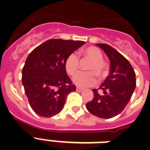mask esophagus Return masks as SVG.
I'll return each instance as SVG.
<instances>
[{
  "label": "esophagus",
  "instance_id": "34e87169",
  "mask_svg": "<svg viewBox=\"0 0 150 150\" xmlns=\"http://www.w3.org/2000/svg\"><path fill=\"white\" fill-rule=\"evenodd\" d=\"M83 90H84L83 88H79V87H76V91H83Z\"/></svg>",
  "mask_w": 150,
  "mask_h": 150
}]
</instances>
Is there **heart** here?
I'll return each mask as SVG.
<instances>
[{
    "label": "heart",
    "mask_w": 150,
    "mask_h": 150,
    "mask_svg": "<svg viewBox=\"0 0 150 150\" xmlns=\"http://www.w3.org/2000/svg\"><path fill=\"white\" fill-rule=\"evenodd\" d=\"M82 55L91 60L88 67V72H79L73 78V81L79 87L91 86L97 83L96 73L99 76L106 74L107 65L103 60V54L100 50L95 46H90L81 52ZM64 67L69 75H74L79 67V58L76 53H71L66 59Z\"/></svg>",
    "instance_id": "obj_1"
}]
</instances>
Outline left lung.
Here are the masks:
<instances>
[{"label": "left lung", "mask_w": 150, "mask_h": 150, "mask_svg": "<svg viewBox=\"0 0 150 150\" xmlns=\"http://www.w3.org/2000/svg\"><path fill=\"white\" fill-rule=\"evenodd\" d=\"M97 46L104 50L110 62V74L99 87L92 89L94 98L86 104V108L94 116L110 119L125 109L136 87L135 72L130 62L117 50L105 43Z\"/></svg>", "instance_id": "obj_1"}]
</instances>
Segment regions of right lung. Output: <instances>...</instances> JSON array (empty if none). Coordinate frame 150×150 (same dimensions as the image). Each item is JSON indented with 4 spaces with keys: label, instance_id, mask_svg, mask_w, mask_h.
<instances>
[{
    "label": "right lung",
    "instance_id": "1",
    "mask_svg": "<svg viewBox=\"0 0 150 150\" xmlns=\"http://www.w3.org/2000/svg\"><path fill=\"white\" fill-rule=\"evenodd\" d=\"M84 41L51 39L28 55L22 82L29 104L38 115L52 117L62 110L66 98L76 86L67 75L64 62Z\"/></svg>",
    "mask_w": 150,
    "mask_h": 150
}]
</instances>
